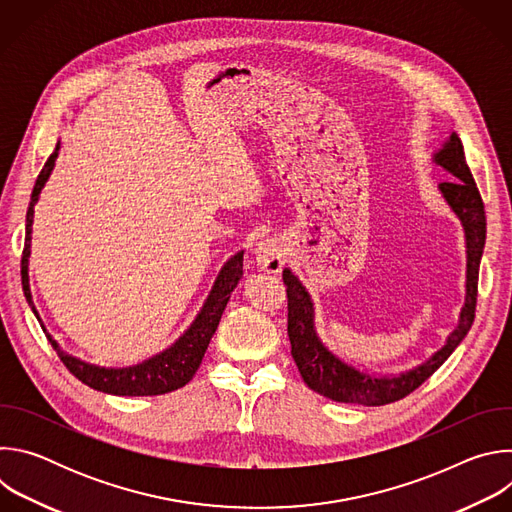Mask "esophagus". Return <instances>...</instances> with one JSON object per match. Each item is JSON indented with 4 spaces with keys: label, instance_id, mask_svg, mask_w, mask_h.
<instances>
[{
    "label": "esophagus",
    "instance_id": "1",
    "mask_svg": "<svg viewBox=\"0 0 512 512\" xmlns=\"http://www.w3.org/2000/svg\"><path fill=\"white\" fill-rule=\"evenodd\" d=\"M255 261L261 271L279 273L285 263V243L277 237H267L255 247Z\"/></svg>",
    "mask_w": 512,
    "mask_h": 512
}]
</instances>
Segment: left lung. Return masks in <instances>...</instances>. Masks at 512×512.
I'll use <instances>...</instances> for the list:
<instances>
[{"label":"left lung","instance_id":"obj_1","mask_svg":"<svg viewBox=\"0 0 512 512\" xmlns=\"http://www.w3.org/2000/svg\"><path fill=\"white\" fill-rule=\"evenodd\" d=\"M433 162L450 172L454 178L442 182L440 192L450 204V208L460 218L466 235V304L460 312V322L456 330L448 336L446 344L437 350L429 360H425L413 371L391 375V377H375L360 373L350 367L342 358L332 354L316 334L314 326V304L308 289L302 281L283 269V283L287 291V336L291 342V356H294L298 371L304 383L338 403H354L364 407H377L395 403L409 393H413L421 383H425L448 356L458 348V344L466 338L468 330L474 322L476 298H478V269L486 241V214L484 202L472 178V172L466 164L464 145L456 131H452L444 148L433 154Z\"/></svg>","mask_w":512,"mask_h":512}]
</instances>
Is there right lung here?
Segmentation results:
<instances>
[{
	"instance_id": "obj_1",
	"label": "right lung",
	"mask_w": 512,
	"mask_h": 512,
	"mask_svg": "<svg viewBox=\"0 0 512 512\" xmlns=\"http://www.w3.org/2000/svg\"><path fill=\"white\" fill-rule=\"evenodd\" d=\"M60 143H56V150L44 164L42 172L38 174L36 186L32 190V202L28 206L26 214V241H24V253H22V287H24V296L28 306L32 308L34 316L38 318L48 342L64 362V367L75 375L79 381L89 385L95 391H103L109 395H119V397H148V395H164L170 391H176L184 387L194 373L198 371L202 356L210 344L212 334L218 328V322H221V316L227 308V302L231 300L233 289L237 287L239 279L243 277V251L233 255L225 267L218 273L210 294L198 312L196 320L190 324V328L164 352L152 356L150 360H143L141 364H135V367L127 369H105V367H95V364L83 362L75 356L66 354L60 350L56 340L46 332L36 306L32 302L30 294V281H28V259H30V241H32V223H34V204L38 202L40 190L44 188L52 168L54 160L58 156Z\"/></svg>"
}]
</instances>
